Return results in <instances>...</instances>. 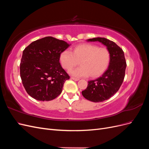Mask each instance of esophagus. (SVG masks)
Instances as JSON below:
<instances>
[{
  "instance_id": "34e87169",
  "label": "esophagus",
  "mask_w": 149,
  "mask_h": 149,
  "mask_svg": "<svg viewBox=\"0 0 149 149\" xmlns=\"http://www.w3.org/2000/svg\"><path fill=\"white\" fill-rule=\"evenodd\" d=\"M71 79L75 81H78L79 80L78 78H74V77H71Z\"/></svg>"
}]
</instances>
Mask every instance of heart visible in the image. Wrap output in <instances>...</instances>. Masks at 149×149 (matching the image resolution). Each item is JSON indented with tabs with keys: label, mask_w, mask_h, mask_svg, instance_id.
<instances>
[{
	"label": "heart",
	"mask_w": 149,
	"mask_h": 149,
	"mask_svg": "<svg viewBox=\"0 0 149 149\" xmlns=\"http://www.w3.org/2000/svg\"><path fill=\"white\" fill-rule=\"evenodd\" d=\"M60 62L65 69L70 70L78 65L80 67L72 70L70 73L75 77L93 78L101 75L109 66L111 55L105 48H100L93 44H82L76 47L72 53L68 49L62 52Z\"/></svg>",
	"instance_id": "obj_1"
}]
</instances>
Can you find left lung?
I'll use <instances>...</instances> for the list:
<instances>
[{"instance_id":"1","label":"left lung","mask_w":149,"mask_h":149,"mask_svg":"<svg viewBox=\"0 0 149 149\" xmlns=\"http://www.w3.org/2000/svg\"><path fill=\"white\" fill-rule=\"evenodd\" d=\"M87 41L101 43L110 53L111 60L107 70L100 78L88 81L86 89L82 91L86 100L94 102H102L118 92L123 82L127 66L124 53L118 45L105 38H93Z\"/></svg>"}]
</instances>
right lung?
I'll return each instance as SVG.
<instances>
[{"label": "right lung", "mask_w": 149, "mask_h": 149, "mask_svg": "<svg viewBox=\"0 0 149 149\" xmlns=\"http://www.w3.org/2000/svg\"><path fill=\"white\" fill-rule=\"evenodd\" d=\"M70 45L63 40L47 37L25 48L20 65V77L31 97L48 101L61 94L70 76L60 65V56Z\"/></svg>", "instance_id": "right-lung-1"}]
</instances>
